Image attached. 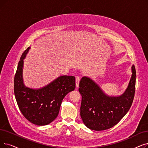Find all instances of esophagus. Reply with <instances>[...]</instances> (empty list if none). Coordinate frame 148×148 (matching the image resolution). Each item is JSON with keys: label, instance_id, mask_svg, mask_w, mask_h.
Returning <instances> with one entry per match:
<instances>
[{"label": "esophagus", "instance_id": "esophagus-1", "mask_svg": "<svg viewBox=\"0 0 148 148\" xmlns=\"http://www.w3.org/2000/svg\"><path fill=\"white\" fill-rule=\"evenodd\" d=\"M80 80V76H77L76 78H75V85H76V88L77 89L79 88Z\"/></svg>", "mask_w": 148, "mask_h": 148}]
</instances>
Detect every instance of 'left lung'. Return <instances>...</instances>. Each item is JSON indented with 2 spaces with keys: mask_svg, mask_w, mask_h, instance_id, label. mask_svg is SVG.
I'll return each mask as SVG.
<instances>
[{
  "mask_svg": "<svg viewBox=\"0 0 148 148\" xmlns=\"http://www.w3.org/2000/svg\"><path fill=\"white\" fill-rule=\"evenodd\" d=\"M132 76L125 92L120 96H109L88 77H83L79 91L82 95L80 116L89 129L103 131L117 125L130 109L136 90V71L132 66Z\"/></svg>",
  "mask_w": 148,
  "mask_h": 148,
  "instance_id": "8db88e82",
  "label": "left lung"
}]
</instances>
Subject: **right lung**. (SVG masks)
Returning <instances> with one entry per match:
<instances>
[{
  "label": "right lung",
  "instance_id": "obj_1",
  "mask_svg": "<svg viewBox=\"0 0 148 148\" xmlns=\"http://www.w3.org/2000/svg\"><path fill=\"white\" fill-rule=\"evenodd\" d=\"M30 47L23 53L18 62L14 80V91L19 110L31 123L47 125L59 114L62 101L65 95L75 88L74 76L62 75L40 89L25 86L23 81V59Z\"/></svg>",
  "mask_w": 148,
  "mask_h": 148
}]
</instances>
